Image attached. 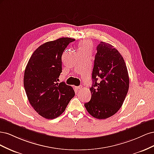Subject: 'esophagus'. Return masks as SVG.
Returning <instances> with one entry per match:
<instances>
[{"label": "esophagus", "instance_id": "34e87169", "mask_svg": "<svg viewBox=\"0 0 154 154\" xmlns=\"http://www.w3.org/2000/svg\"><path fill=\"white\" fill-rule=\"evenodd\" d=\"M82 88V85H80V86H78V87H76V89H77L78 91L80 90Z\"/></svg>", "mask_w": 154, "mask_h": 154}]
</instances>
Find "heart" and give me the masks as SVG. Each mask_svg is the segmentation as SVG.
<instances>
[{"mask_svg": "<svg viewBox=\"0 0 154 154\" xmlns=\"http://www.w3.org/2000/svg\"><path fill=\"white\" fill-rule=\"evenodd\" d=\"M92 49V44L88 40H83L79 44V52H89Z\"/></svg>", "mask_w": 154, "mask_h": 154, "instance_id": "b5f03b06", "label": "heart"}]
</instances>
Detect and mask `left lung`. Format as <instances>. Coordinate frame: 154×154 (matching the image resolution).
<instances>
[{
  "mask_svg": "<svg viewBox=\"0 0 154 154\" xmlns=\"http://www.w3.org/2000/svg\"><path fill=\"white\" fill-rule=\"evenodd\" d=\"M96 49L91 99L84 105L93 117L105 119L122 107L128 91L129 77L123 58L112 45L101 42Z\"/></svg>",
  "mask_w": 154,
  "mask_h": 154,
  "instance_id": "obj_1",
  "label": "left lung"
}]
</instances>
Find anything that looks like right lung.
Returning a JSON list of instances; mask_svg holds the SVG:
<instances>
[{
	"mask_svg": "<svg viewBox=\"0 0 154 154\" xmlns=\"http://www.w3.org/2000/svg\"><path fill=\"white\" fill-rule=\"evenodd\" d=\"M75 39L63 37L41 45L32 53L24 76V86L31 105L48 119L57 118L75 95L72 87L58 83L62 71V56Z\"/></svg>",
	"mask_w": 154,
	"mask_h": 154,
	"instance_id": "obj_1",
	"label": "right lung"
}]
</instances>
